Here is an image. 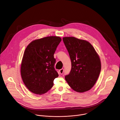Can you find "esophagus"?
I'll list each match as a JSON object with an SVG mask.
<instances>
[{"label": "esophagus", "mask_w": 120, "mask_h": 120, "mask_svg": "<svg viewBox=\"0 0 120 120\" xmlns=\"http://www.w3.org/2000/svg\"><path fill=\"white\" fill-rule=\"evenodd\" d=\"M59 71L60 74H63V72H64V69L63 68L59 70Z\"/></svg>", "instance_id": "esophagus-1"}]
</instances>
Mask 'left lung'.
I'll list each match as a JSON object with an SVG mask.
<instances>
[{
    "mask_svg": "<svg viewBox=\"0 0 120 120\" xmlns=\"http://www.w3.org/2000/svg\"><path fill=\"white\" fill-rule=\"evenodd\" d=\"M71 60V69L65 77L70 87L75 91L90 90L96 82L101 69L100 57L88 41L74 37L63 38Z\"/></svg>",
    "mask_w": 120,
    "mask_h": 120,
    "instance_id": "8db88e82",
    "label": "left lung"
}]
</instances>
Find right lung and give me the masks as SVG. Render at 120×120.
I'll use <instances>...</instances> for the list:
<instances>
[{"instance_id":"right-lung-1","label":"right lung","mask_w":120,"mask_h":120,"mask_svg":"<svg viewBox=\"0 0 120 120\" xmlns=\"http://www.w3.org/2000/svg\"><path fill=\"white\" fill-rule=\"evenodd\" d=\"M62 39L51 36L31 41L26 47L21 66L23 82L30 91L36 94H45L51 89L58 76L54 65V53Z\"/></svg>"}]
</instances>
